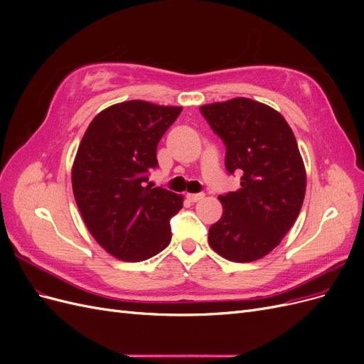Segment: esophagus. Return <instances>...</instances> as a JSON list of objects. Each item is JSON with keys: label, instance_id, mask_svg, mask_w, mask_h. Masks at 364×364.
Returning a JSON list of instances; mask_svg holds the SVG:
<instances>
[{"label": "esophagus", "instance_id": "1", "mask_svg": "<svg viewBox=\"0 0 364 364\" xmlns=\"http://www.w3.org/2000/svg\"><path fill=\"white\" fill-rule=\"evenodd\" d=\"M205 197L203 193H196V194H186V199H188L190 202H199L202 200Z\"/></svg>", "mask_w": 364, "mask_h": 364}]
</instances>
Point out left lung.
<instances>
[{"mask_svg":"<svg viewBox=\"0 0 364 364\" xmlns=\"http://www.w3.org/2000/svg\"><path fill=\"white\" fill-rule=\"evenodd\" d=\"M226 146V170L241 174V188L218 196L223 214L208 241L234 262L266 257L289 232L305 197L306 174L285 118L267 105L237 97L200 106Z\"/></svg>","mask_w":364,"mask_h":364,"instance_id":"obj_1","label":"left lung"}]
</instances>
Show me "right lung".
Masks as SVG:
<instances>
[{
    "label": "right lung",
    "instance_id": "add662e5",
    "mask_svg": "<svg viewBox=\"0 0 364 364\" xmlns=\"http://www.w3.org/2000/svg\"><path fill=\"white\" fill-rule=\"evenodd\" d=\"M182 112L130 100L109 106L87 126L73 164V193L83 222L112 257L144 261L170 245V218L183 197L149 182L158 142Z\"/></svg>",
    "mask_w": 364,
    "mask_h": 364
}]
</instances>
